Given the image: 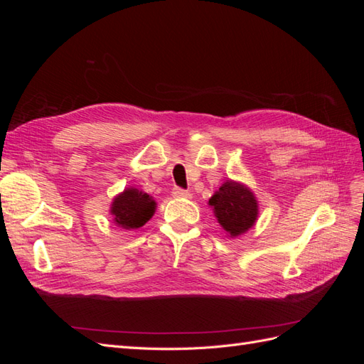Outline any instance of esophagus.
<instances>
[{"mask_svg":"<svg viewBox=\"0 0 364 364\" xmlns=\"http://www.w3.org/2000/svg\"><path fill=\"white\" fill-rule=\"evenodd\" d=\"M173 196L174 197H179V199H190V197H191V194L188 191H185L182 188H178V186H176V188H173Z\"/></svg>","mask_w":364,"mask_h":364,"instance_id":"obj_1","label":"esophagus"}]
</instances>
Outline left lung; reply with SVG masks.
<instances>
[{
    "mask_svg": "<svg viewBox=\"0 0 364 364\" xmlns=\"http://www.w3.org/2000/svg\"><path fill=\"white\" fill-rule=\"evenodd\" d=\"M208 205L213 208L217 222L230 238L246 234L252 226H255L259 215L255 194L246 183L232 179L222 183L208 200Z\"/></svg>",
    "mask_w": 364,
    "mask_h": 364,
    "instance_id": "1",
    "label": "left lung"
}]
</instances>
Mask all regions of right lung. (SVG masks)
Wrapping results in <instances>:
<instances>
[{
    "mask_svg": "<svg viewBox=\"0 0 364 364\" xmlns=\"http://www.w3.org/2000/svg\"><path fill=\"white\" fill-rule=\"evenodd\" d=\"M156 211V202L153 197L138 188H126L114 197L109 213L112 222L124 230L144 226Z\"/></svg>",
    "mask_w": 364,
    "mask_h": 364,
    "instance_id": "obj_1",
    "label": "right lung"
}]
</instances>
